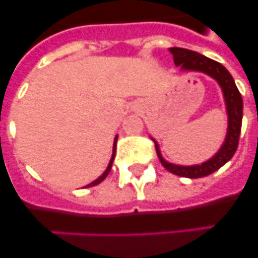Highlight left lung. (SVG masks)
Listing matches in <instances>:
<instances>
[{"label":"left lung","instance_id":"left-lung-1","mask_svg":"<svg viewBox=\"0 0 258 258\" xmlns=\"http://www.w3.org/2000/svg\"><path fill=\"white\" fill-rule=\"evenodd\" d=\"M169 51L172 52L174 64L179 66L182 71H200V72H204V74L217 80L218 84L222 88L225 101H226L227 115H229V129H227L226 140H225V143L222 145L220 151L214 155L211 160L203 163L202 165L179 166L166 163L161 157L157 143L154 141L157 156L168 172L179 175V177L200 178V177H206V175L212 174L213 172L220 169L221 166L225 165L235 154L241 131L243 99H241V95L236 88L232 76L221 63L211 58H207V56L202 55L197 51L183 49V47H170Z\"/></svg>","mask_w":258,"mask_h":258}]
</instances>
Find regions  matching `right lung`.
Masks as SVG:
<instances>
[{
    "mask_svg": "<svg viewBox=\"0 0 258 258\" xmlns=\"http://www.w3.org/2000/svg\"><path fill=\"white\" fill-rule=\"evenodd\" d=\"M116 142H117V137H116L115 138V142H113V154H112V157H111V161H109V164H108V166H107V169H106V172L103 173V174L101 175V177H99V178L98 179H95L94 182H92V183L90 184H88V187H92V186H95V184H98V183H101L102 181H103L104 178H106L107 175H108V173H109V170H111V166H112V163H113V159H115V152H116Z\"/></svg>",
    "mask_w": 258,
    "mask_h": 258,
    "instance_id": "obj_1",
    "label": "right lung"
}]
</instances>
